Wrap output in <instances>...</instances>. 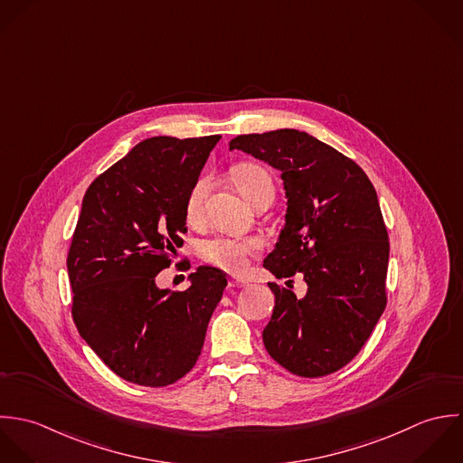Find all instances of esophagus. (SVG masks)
<instances>
[{
    "mask_svg": "<svg viewBox=\"0 0 463 463\" xmlns=\"http://www.w3.org/2000/svg\"><path fill=\"white\" fill-rule=\"evenodd\" d=\"M229 286L231 288H245V286H249V282L243 280V279L231 278L229 279Z\"/></svg>",
    "mask_w": 463,
    "mask_h": 463,
    "instance_id": "34e87169",
    "label": "esophagus"
}]
</instances>
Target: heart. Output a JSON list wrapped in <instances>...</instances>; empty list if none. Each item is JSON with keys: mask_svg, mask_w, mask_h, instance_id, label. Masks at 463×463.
<instances>
[{"mask_svg": "<svg viewBox=\"0 0 463 463\" xmlns=\"http://www.w3.org/2000/svg\"><path fill=\"white\" fill-rule=\"evenodd\" d=\"M232 181L240 193L250 202L254 194L263 187H272L270 175L256 166V165H238L231 172ZM211 189V177L202 175L196 179V183L191 185L185 200V216L191 223L198 222L203 213V203L207 198V193ZM258 250V243L254 240H238L231 236H216L202 243L200 256L203 261L220 267L229 272H240L247 267L249 256H252Z\"/></svg>", "mask_w": 463, "mask_h": 463, "instance_id": "obj_1", "label": "heart"}]
</instances>
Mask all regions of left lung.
<instances>
[{
    "label": "left lung",
    "instance_id": "8db88e82",
    "mask_svg": "<svg viewBox=\"0 0 463 463\" xmlns=\"http://www.w3.org/2000/svg\"><path fill=\"white\" fill-rule=\"evenodd\" d=\"M229 150L280 172L284 225L263 267L278 279L302 274L307 284L302 297L269 284L276 295L263 329L269 354L302 377L342 369L386 306L390 243L373 185L354 161L295 128L238 136Z\"/></svg>",
    "mask_w": 463,
    "mask_h": 463
}]
</instances>
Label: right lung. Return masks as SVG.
Returning <instances> with one entry per match:
<instances>
[{
    "label": "right lung",
    "mask_w": 463,
    "mask_h": 463,
    "mask_svg": "<svg viewBox=\"0 0 463 463\" xmlns=\"http://www.w3.org/2000/svg\"><path fill=\"white\" fill-rule=\"evenodd\" d=\"M220 136L137 143L88 187L68 274L80 336L119 377L166 386L196 364L207 324L227 286L211 267L185 291L159 288L183 243L185 200Z\"/></svg>",
    "instance_id": "right-lung-1"
}]
</instances>
